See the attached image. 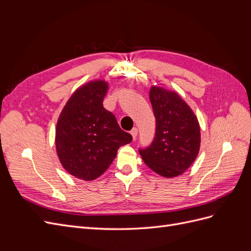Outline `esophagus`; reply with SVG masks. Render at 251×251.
<instances>
[{
  "label": "esophagus",
  "instance_id": "34e87169",
  "mask_svg": "<svg viewBox=\"0 0 251 251\" xmlns=\"http://www.w3.org/2000/svg\"><path fill=\"white\" fill-rule=\"evenodd\" d=\"M137 134H138V130H137V128H136V127H134L133 130L131 131V135H132L133 140H135L136 137H137Z\"/></svg>",
  "mask_w": 251,
  "mask_h": 251
}]
</instances>
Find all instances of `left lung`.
Masks as SVG:
<instances>
[{
    "label": "left lung",
    "mask_w": 251,
    "mask_h": 251,
    "mask_svg": "<svg viewBox=\"0 0 251 251\" xmlns=\"http://www.w3.org/2000/svg\"><path fill=\"white\" fill-rule=\"evenodd\" d=\"M150 101L156 118L155 138L139 154L144 163L160 176H180L199 154L198 118L177 92L163 87H151Z\"/></svg>",
    "instance_id": "left-lung-1"
}]
</instances>
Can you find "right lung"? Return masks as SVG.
I'll return each instance as SVG.
<instances>
[{
	"label": "right lung",
	"mask_w": 251,
	"mask_h": 251,
	"mask_svg": "<svg viewBox=\"0 0 251 251\" xmlns=\"http://www.w3.org/2000/svg\"><path fill=\"white\" fill-rule=\"evenodd\" d=\"M109 82L94 79L74 91L60 112L55 127L59 162L71 176L92 181L107 171L120 147L132 136L119 127L103 108Z\"/></svg>",
	"instance_id": "1"
}]
</instances>
